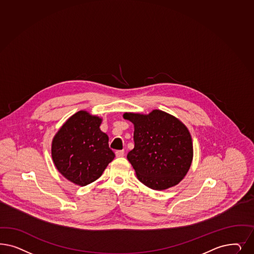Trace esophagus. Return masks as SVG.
<instances>
[{
	"label": "esophagus",
	"instance_id": "esophagus-1",
	"mask_svg": "<svg viewBox=\"0 0 254 254\" xmlns=\"http://www.w3.org/2000/svg\"><path fill=\"white\" fill-rule=\"evenodd\" d=\"M115 154H116V157L121 158V157L124 156V151H123V150H117V151L115 152Z\"/></svg>",
	"mask_w": 254,
	"mask_h": 254
}]
</instances>
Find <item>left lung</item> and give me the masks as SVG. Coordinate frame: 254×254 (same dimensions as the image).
<instances>
[{
  "label": "left lung",
  "mask_w": 254,
  "mask_h": 254,
  "mask_svg": "<svg viewBox=\"0 0 254 254\" xmlns=\"http://www.w3.org/2000/svg\"><path fill=\"white\" fill-rule=\"evenodd\" d=\"M123 119L133 124L134 147L127 159L140 182L155 190L178 185L187 175L193 158L187 126L159 109L148 114L125 112Z\"/></svg>",
  "instance_id": "1"
}]
</instances>
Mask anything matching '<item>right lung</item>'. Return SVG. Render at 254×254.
Instances as JSON below:
<instances>
[{
	"mask_svg": "<svg viewBox=\"0 0 254 254\" xmlns=\"http://www.w3.org/2000/svg\"><path fill=\"white\" fill-rule=\"evenodd\" d=\"M102 122L103 118L80 110L63 124L52 139L54 165L75 185L86 186L98 180L114 160L108 136L100 129Z\"/></svg>",
	"mask_w": 254,
	"mask_h": 254,
	"instance_id": "obj_1",
	"label": "right lung"
}]
</instances>
